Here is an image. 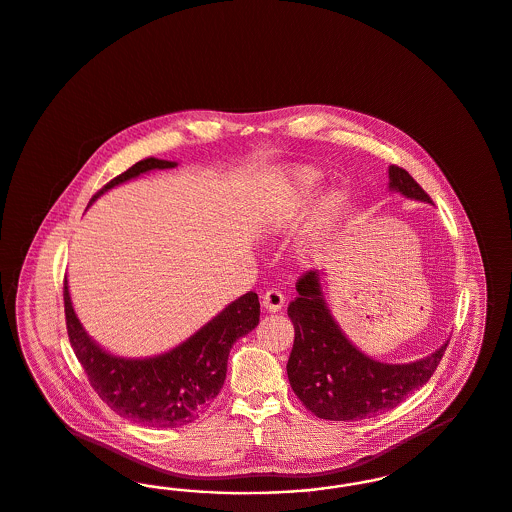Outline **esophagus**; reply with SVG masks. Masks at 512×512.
Listing matches in <instances>:
<instances>
[{
	"mask_svg": "<svg viewBox=\"0 0 512 512\" xmlns=\"http://www.w3.org/2000/svg\"><path fill=\"white\" fill-rule=\"evenodd\" d=\"M284 303H286V297H284V293L278 291V289H268L265 293V297H263V307H265L268 312H278V310H282Z\"/></svg>",
	"mask_w": 512,
	"mask_h": 512,
	"instance_id": "obj_1",
	"label": "esophagus"
}]
</instances>
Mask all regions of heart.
Returning <instances> with one entry per match:
<instances>
[{
  "mask_svg": "<svg viewBox=\"0 0 512 512\" xmlns=\"http://www.w3.org/2000/svg\"><path fill=\"white\" fill-rule=\"evenodd\" d=\"M320 181V173L312 167H299L293 169L287 175L286 181L276 186L272 202L268 204V215L270 221L276 226L289 228L295 226L307 211V202L312 188ZM341 209V196L339 192H328L316 211V219H314V228L308 234L307 247L316 246L318 238L326 232V228L333 225V221L337 219Z\"/></svg>",
  "mask_w": 512,
  "mask_h": 512,
  "instance_id": "heart-1",
  "label": "heart"
}]
</instances>
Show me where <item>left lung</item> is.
<instances>
[{"mask_svg": "<svg viewBox=\"0 0 512 512\" xmlns=\"http://www.w3.org/2000/svg\"><path fill=\"white\" fill-rule=\"evenodd\" d=\"M389 188L409 200L432 204L429 194L406 169L389 167ZM299 297L287 308L295 341L287 360L289 385L320 419L358 421L396 408L421 389L440 364L448 343L409 364H385L354 347L329 312L320 272L297 282Z\"/></svg>", "mask_w": 512, "mask_h": 512, "instance_id": "obj_1", "label": "left lung"}]
</instances>
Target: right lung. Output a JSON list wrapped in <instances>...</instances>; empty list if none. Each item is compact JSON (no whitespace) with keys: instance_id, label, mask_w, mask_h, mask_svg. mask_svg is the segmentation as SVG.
<instances>
[{"instance_id":"1","label":"right lung","mask_w":512,"mask_h":512,"mask_svg":"<svg viewBox=\"0 0 512 512\" xmlns=\"http://www.w3.org/2000/svg\"><path fill=\"white\" fill-rule=\"evenodd\" d=\"M175 165L158 158L141 160L101 188L89 205L118 184ZM64 314L70 345L104 404L133 423L175 429L192 423L213 404L225 385L230 348L259 324L261 305L257 293L249 291L181 345L150 358H123L99 347L74 312L66 280Z\"/></svg>"}]
</instances>
